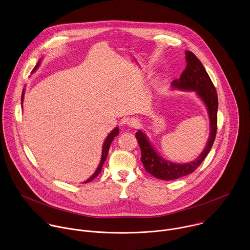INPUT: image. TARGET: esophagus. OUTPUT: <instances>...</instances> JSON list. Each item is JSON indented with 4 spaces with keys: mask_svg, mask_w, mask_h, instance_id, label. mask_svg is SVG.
I'll list each match as a JSON object with an SVG mask.
<instances>
[{
    "mask_svg": "<svg viewBox=\"0 0 250 250\" xmlns=\"http://www.w3.org/2000/svg\"><path fill=\"white\" fill-rule=\"evenodd\" d=\"M127 125H128L130 127H137L138 125H139V120H138L137 118H131V119L128 120Z\"/></svg>",
    "mask_w": 250,
    "mask_h": 250,
    "instance_id": "34e87169",
    "label": "esophagus"
}]
</instances>
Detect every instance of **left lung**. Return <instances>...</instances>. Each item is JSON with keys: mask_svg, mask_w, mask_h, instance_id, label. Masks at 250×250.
I'll return each mask as SVG.
<instances>
[{"mask_svg": "<svg viewBox=\"0 0 250 250\" xmlns=\"http://www.w3.org/2000/svg\"><path fill=\"white\" fill-rule=\"evenodd\" d=\"M187 66L179 79L171 83L172 87L196 91L207 106L210 122V133L206 149L193 162L188 164H174L162 158L154 149L147 136L141 130L135 133V137L141 149V162L145 169L158 179L174 180L194 172L209 153L215 140L217 131L218 97L215 86L199 58L189 50H186Z\"/></svg>", "mask_w": 250, "mask_h": 250, "instance_id": "obj_1", "label": "left lung"}]
</instances>
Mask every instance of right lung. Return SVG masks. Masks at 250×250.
<instances>
[{
	"label": "right lung",
	"mask_w": 250,
	"mask_h": 250,
	"mask_svg": "<svg viewBox=\"0 0 250 250\" xmlns=\"http://www.w3.org/2000/svg\"><path fill=\"white\" fill-rule=\"evenodd\" d=\"M40 63H41V61H39L38 63H37V65L35 66V68L33 69V71L32 72H34L38 67H39V65H40ZM23 95H24V90H23V92H22V96H21V104H22V102H23ZM119 134V127H116V128H114L111 132H110V134L106 137V139H105V141H104V143H103V148H102V157H101V161H100V164H99V166H98V167H97V169L95 170V172L86 180V181H84L83 183H88V182H90L91 180H93L99 173H100V171H101V168H102V167H103V164H104V162H105V160H106V158H107V155H108V152H109V148H110V145H111V143H112V141L114 140V138L117 136Z\"/></svg>",
	"instance_id": "add662e5"
}]
</instances>
